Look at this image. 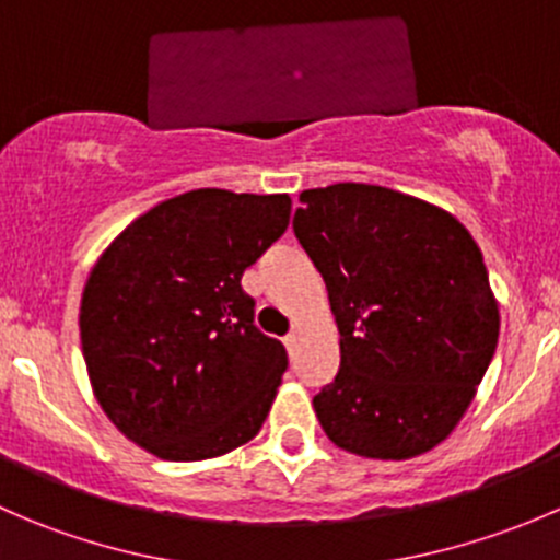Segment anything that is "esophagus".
<instances>
[{
    "label": "esophagus",
    "instance_id": "esophagus-1",
    "mask_svg": "<svg viewBox=\"0 0 560 560\" xmlns=\"http://www.w3.org/2000/svg\"><path fill=\"white\" fill-rule=\"evenodd\" d=\"M298 343H301V332H298V330H295V332H290V336L284 338V347L290 349V352H295Z\"/></svg>",
    "mask_w": 560,
    "mask_h": 560
}]
</instances>
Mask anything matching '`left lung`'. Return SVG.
<instances>
[{
    "mask_svg": "<svg viewBox=\"0 0 560 560\" xmlns=\"http://www.w3.org/2000/svg\"><path fill=\"white\" fill-rule=\"evenodd\" d=\"M298 241L327 287L341 369L314 395L336 447L409 460L455 431L499 343L477 241L444 208L374 184L301 191Z\"/></svg>",
    "mask_w": 560,
    "mask_h": 560,
    "instance_id": "1",
    "label": "left lung"
}]
</instances>
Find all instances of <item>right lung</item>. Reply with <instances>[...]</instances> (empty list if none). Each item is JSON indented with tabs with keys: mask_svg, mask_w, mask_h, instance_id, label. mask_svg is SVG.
<instances>
[{
	"mask_svg": "<svg viewBox=\"0 0 560 560\" xmlns=\"http://www.w3.org/2000/svg\"><path fill=\"white\" fill-rule=\"evenodd\" d=\"M290 195L195 189L110 241L81 298V347L107 420L162 460H208L262 428L287 352L254 327L241 276L290 224Z\"/></svg>",
	"mask_w": 560,
	"mask_h": 560,
	"instance_id": "obj_1",
	"label": "right lung"
}]
</instances>
